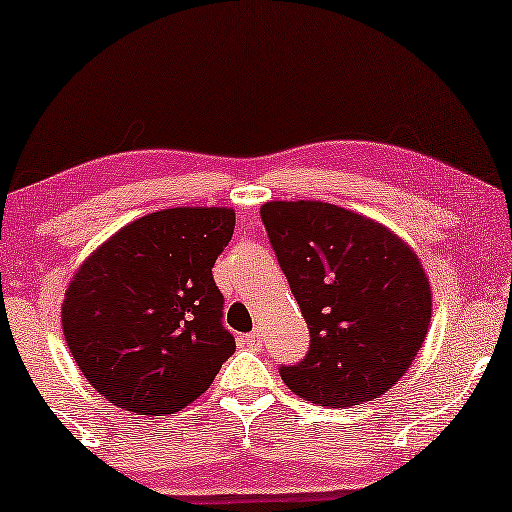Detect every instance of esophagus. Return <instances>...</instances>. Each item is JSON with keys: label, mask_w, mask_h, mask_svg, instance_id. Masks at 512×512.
I'll list each match as a JSON object with an SVG mask.
<instances>
[{"label": "esophagus", "mask_w": 512, "mask_h": 512, "mask_svg": "<svg viewBox=\"0 0 512 512\" xmlns=\"http://www.w3.org/2000/svg\"><path fill=\"white\" fill-rule=\"evenodd\" d=\"M242 341H244V345H249V348H261V343H263V336H261V331H251V334H247V336H244L242 338Z\"/></svg>", "instance_id": "obj_1"}]
</instances>
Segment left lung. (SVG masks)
<instances>
[{"instance_id": "1", "label": "left lung", "mask_w": 512, "mask_h": 512, "mask_svg": "<svg viewBox=\"0 0 512 512\" xmlns=\"http://www.w3.org/2000/svg\"><path fill=\"white\" fill-rule=\"evenodd\" d=\"M261 218L310 329L282 367L291 393L320 407L374 400L407 374L426 341L430 284L386 225L327 202H265Z\"/></svg>"}]
</instances>
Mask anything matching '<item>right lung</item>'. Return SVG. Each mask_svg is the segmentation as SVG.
Returning <instances> with one entry per match:
<instances>
[{
  "label": "right lung",
  "mask_w": 512,
  "mask_h": 512,
  "mask_svg": "<svg viewBox=\"0 0 512 512\" xmlns=\"http://www.w3.org/2000/svg\"><path fill=\"white\" fill-rule=\"evenodd\" d=\"M235 211L176 207L124 225L79 265L63 301V334L86 381L143 416L195 402L235 353L211 268Z\"/></svg>",
  "instance_id": "right-lung-1"
}]
</instances>
